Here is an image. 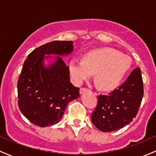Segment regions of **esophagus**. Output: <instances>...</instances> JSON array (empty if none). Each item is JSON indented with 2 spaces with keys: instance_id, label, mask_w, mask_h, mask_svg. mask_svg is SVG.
Listing matches in <instances>:
<instances>
[{
  "instance_id": "esophagus-1",
  "label": "esophagus",
  "mask_w": 156,
  "mask_h": 156,
  "mask_svg": "<svg viewBox=\"0 0 156 156\" xmlns=\"http://www.w3.org/2000/svg\"><path fill=\"white\" fill-rule=\"evenodd\" d=\"M89 89L87 88H80V94H83L84 92H88Z\"/></svg>"
}]
</instances>
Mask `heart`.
<instances>
[{
  "mask_svg": "<svg viewBox=\"0 0 156 156\" xmlns=\"http://www.w3.org/2000/svg\"><path fill=\"white\" fill-rule=\"evenodd\" d=\"M130 57L115 50L101 48L84 55L83 61L73 59L69 64L71 79L80 85L95 73L98 87L103 90H112L119 87L131 67Z\"/></svg>",
  "mask_w": 156,
  "mask_h": 156,
  "instance_id": "1",
  "label": "heart"
}]
</instances>
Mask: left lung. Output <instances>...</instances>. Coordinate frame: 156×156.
<instances>
[{"label": "left lung", "mask_w": 156, "mask_h": 156, "mask_svg": "<svg viewBox=\"0 0 156 156\" xmlns=\"http://www.w3.org/2000/svg\"><path fill=\"white\" fill-rule=\"evenodd\" d=\"M144 94L140 68L132 71L118 89L108 94H100L92 113V122L103 132L120 129L136 116Z\"/></svg>", "instance_id": "left-lung-1"}]
</instances>
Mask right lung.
<instances>
[{"label": "right lung", "mask_w": 156, "mask_h": 156, "mask_svg": "<svg viewBox=\"0 0 156 156\" xmlns=\"http://www.w3.org/2000/svg\"><path fill=\"white\" fill-rule=\"evenodd\" d=\"M73 51L72 41H53L36 48L23 64L17 81L18 106L34 125L47 127L58 123L68 103L80 95L69 81V67L59 56L49 67L44 55H67Z\"/></svg>", "instance_id": "1"}]
</instances>
